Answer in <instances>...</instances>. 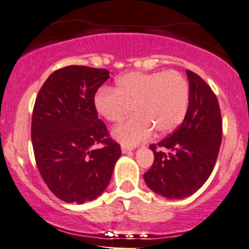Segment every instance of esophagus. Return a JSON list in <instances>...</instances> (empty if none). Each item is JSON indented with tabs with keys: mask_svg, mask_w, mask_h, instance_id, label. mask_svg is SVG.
<instances>
[{
	"mask_svg": "<svg viewBox=\"0 0 249 249\" xmlns=\"http://www.w3.org/2000/svg\"><path fill=\"white\" fill-rule=\"evenodd\" d=\"M132 150L131 146H126V145H122V151L123 154H126V153H130V151Z\"/></svg>",
	"mask_w": 249,
	"mask_h": 249,
	"instance_id": "1",
	"label": "esophagus"
}]
</instances>
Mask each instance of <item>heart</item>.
Returning a JSON list of instances; mask_svg holds the SVG:
<instances>
[{"mask_svg": "<svg viewBox=\"0 0 249 249\" xmlns=\"http://www.w3.org/2000/svg\"><path fill=\"white\" fill-rule=\"evenodd\" d=\"M190 88L177 70L158 72L131 71L116 80L113 91L101 89L94 98L96 112L109 123L130 118L113 130V137L124 145L148 140L155 130L166 136L180 126L186 117Z\"/></svg>", "mask_w": 249, "mask_h": 249, "instance_id": "heart-1", "label": "heart"}]
</instances>
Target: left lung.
<instances>
[{"label":"left lung","mask_w":249,"mask_h":249,"mask_svg":"<svg viewBox=\"0 0 249 249\" xmlns=\"http://www.w3.org/2000/svg\"><path fill=\"white\" fill-rule=\"evenodd\" d=\"M186 74V117L174 132L149 146L154 163L144 173L149 188L169 199L188 197L203 186L213 171L223 131L216 94L199 75L191 70Z\"/></svg>","instance_id":"obj_1"}]
</instances>
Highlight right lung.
<instances>
[{
	"instance_id": "obj_1",
	"label": "right lung",
	"mask_w": 249,
	"mask_h": 249,
	"mask_svg": "<svg viewBox=\"0 0 249 249\" xmlns=\"http://www.w3.org/2000/svg\"><path fill=\"white\" fill-rule=\"evenodd\" d=\"M108 77L106 69L69 65L52 72L36 95L31 127L36 163L49 190L67 203L100 196L122 154L94 106Z\"/></svg>"
}]
</instances>
